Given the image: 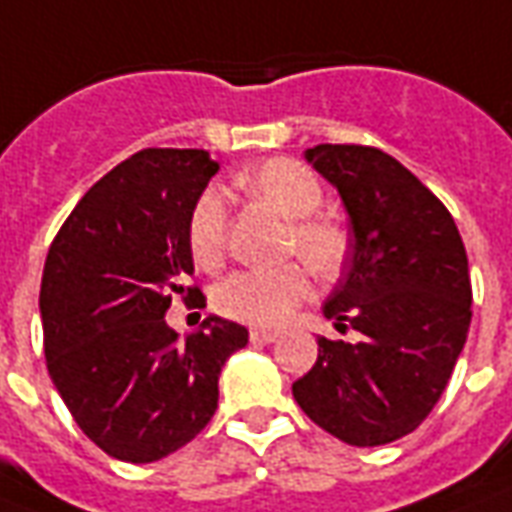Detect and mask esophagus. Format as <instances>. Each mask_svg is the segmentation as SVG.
Masks as SVG:
<instances>
[{
	"instance_id": "esophagus-1",
	"label": "esophagus",
	"mask_w": 512,
	"mask_h": 512,
	"mask_svg": "<svg viewBox=\"0 0 512 512\" xmlns=\"http://www.w3.org/2000/svg\"><path fill=\"white\" fill-rule=\"evenodd\" d=\"M278 338V333L275 330H264V327H253L251 330V343H272Z\"/></svg>"
}]
</instances>
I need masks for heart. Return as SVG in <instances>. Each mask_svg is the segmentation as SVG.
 Returning a JSON list of instances; mask_svg holds the SVG:
<instances>
[{
    "instance_id": "1",
    "label": "heart",
    "mask_w": 512,
    "mask_h": 512,
    "mask_svg": "<svg viewBox=\"0 0 512 512\" xmlns=\"http://www.w3.org/2000/svg\"><path fill=\"white\" fill-rule=\"evenodd\" d=\"M245 193L261 199L289 218L286 253L300 256L316 275H338L349 253V237L341 223L316 215L324 190L319 177L297 160L272 158L237 177ZM226 199L218 188L201 193L188 218V248L193 261L204 270H215L226 251ZM311 292L308 270L289 261L272 270H237L215 286L212 302L223 316L237 322L272 327L283 322L294 305Z\"/></svg>"
}]
</instances>
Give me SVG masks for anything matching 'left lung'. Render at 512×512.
Masks as SVG:
<instances>
[{"label":"left lung","mask_w":512,"mask_h":512,"mask_svg":"<svg viewBox=\"0 0 512 512\" xmlns=\"http://www.w3.org/2000/svg\"><path fill=\"white\" fill-rule=\"evenodd\" d=\"M305 158L338 188L354 231L324 316L360 341L319 338L316 363L292 384L294 401L346 445H387L431 414L464 349L466 248L445 204L393 155L319 144Z\"/></svg>","instance_id":"left-lung-1"}]
</instances>
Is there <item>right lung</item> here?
<instances>
[{
    "label": "right lung",
    "mask_w": 512,
    "mask_h": 512,
    "mask_svg": "<svg viewBox=\"0 0 512 512\" xmlns=\"http://www.w3.org/2000/svg\"><path fill=\"white\" fill-rule=\"evenodd\" d=\"M218 163L204 149H141L95 182L51 242L40 283L51 382L78 428L119 461L188 445L218 409V376L248 343L210 316L179 341L171 297L190 302L188 218Z\"/></svg>",
    "instance_id": "1"
}]
</instances>
